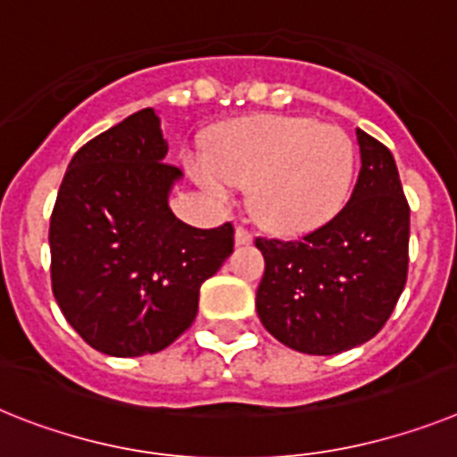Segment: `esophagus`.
I'll use <instances>...</instances> for the list:
<instances>
[{"mask_svg": "<svg viewBox=\"0 0 457 457\" xmlns=\"http://www.w3.org/2000/svg\"><path fill=\"white\" fill-rule=\"evenodd\" d=\"M235 239H237V246H246V244H251V241H253L251 229H248V228H244V225H237Z\"/></svg>", "mask_w": 457, "mask_h": 457, "instance_id": "obj_1", "label": "esophagus"}]
</instances>
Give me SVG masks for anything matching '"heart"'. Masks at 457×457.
Returning <instances> with one entry per match:
<instances>
[{
  "label": "heart",
  "mask_w": 457,
  "mask_h": 457,
  "mask_svg": "<svg viewBox=\"0 0 457 457\" xmlns=\"http://www.w3.org/2000/svg\"><path fill=\"white\" fill-rule=\"evenodd\" d=\"M209 164L193 174L216 197L225 183L251 187L253 213L267 228L300 232L335 216L355 170V145L337 125L312 118L255 116L213 137Z\"/></svg>",
  "instance_id": "obj_1"
}]
</instances>
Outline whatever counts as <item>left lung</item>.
I'll list each match as a JSON object with an SVG mask.
<instances>
[{
  "instance_id": "1",
  "label": "left lung",
  "mask_w": 457,
  "mask_h": 457,
  "mask_svg": "<svg viewBox=\"0 0 457 457\" xmlns=\"http://www.w3.org/2000/svg\"><path fill=\"white\" fill-rule=\"evenodd\" d=\"M358 183L332 220L302 239H264L255 309L264 329L309 355L377 337L409 271V202L393 153L358 129Z\"/></svg>"
}]
</instances>
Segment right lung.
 <instances>
[{"mask_svg": "<svg viewBox=\"0 0 457 457\" xmlns=\"http://www.w3.org/2000/svg\"><path fill=\"white\" fill-rule=\"evenodd\" d=\"M141 109L80 145L51 216V283L60 312L92 348L137 358L193 325L199 287L235 248V228L199 229L171 213L181 170Z\"/></svg>", "mask_w": 457, "mask_h": 457, "instance_id": "obj_1", "label": "right lung"}]
</instances>
